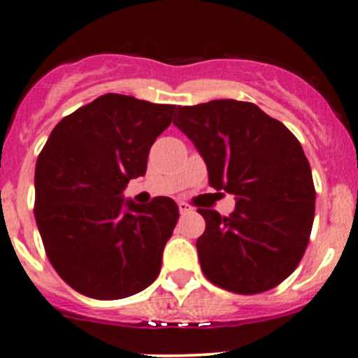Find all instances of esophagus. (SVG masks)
<instances>
[{
  "instance_id": "34e87169",
  "label": "esophagus",
  "mask_w": 358,
  "mask_h": 358,
  "mask_svg": "<svg viewBox=\"0 0 358 358\" xmlns=\"http://www.w3.org/2000/svg\"><path fill=\"white\" fill-rule=\"evenodd\" d=\"M178 209H180V215H187V213L192 211V208H190L187 202H178Z\"/></svg>"
}]
</instances>
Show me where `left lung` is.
Here are the masks:
<instances>
[{
    "instance_id": "1",
    "label": "left lung",
    "mask_w": 358,
    "mask_h": 358,
    "mask_svg": "<svg viewBox=\"0 0 358 358\" xmlns=\"http://www.w3.org/2000/svg\"><path fill=\"white\" fill-rule=\"evenodd\" d=\"M176 112L173 124L204 157L209 185L237 201L230 216L197 209L206 222L196 244L202 273L237 294L279 286L301 262L315 215L301 143L251 102L211 100Z\"/></svg>"
}]
</instances>
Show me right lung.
I'll use <instances>...</instances> for the list:
<instances>
[{"label":"right lung","mask_w":358,"mask_h":358,"mask_svg":"<svg viewBox=\"0 0 358 358\" xmlns=\"http://www.w3.org/2000/svg\"><path fill=\"white\" fill-rule=\"evenodd\" d=\"M175 107L107 93L66 115L39 152L34 218L50 263L74 291L121 299L157 279L178 206L162 196L124 204L122 190L145 175Z\"/></svg>","instance_id":"right-lung-1"}]
</instances>
